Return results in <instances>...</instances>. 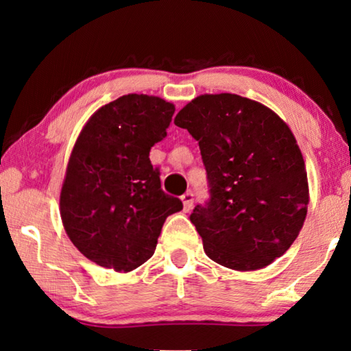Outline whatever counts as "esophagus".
I'll return each mask as SVG.
<instances>
[{"instance_id":"obj_1","label":"esophagus","mask_w":351,"mask_h":351,"mask_svg":"<svg viewBox=\"0 0 351 351\" xmlns=\"http://www.w3.org/2000/svg\"><path fill=\"white\" fill-rule=\"evenodd\" d=\"M182 203H184L185 210H190L193 208V193H191V191H186L185 195H182Z\"/></svg>"}]
</instances>
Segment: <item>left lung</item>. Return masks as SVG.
Here are the masks:
<instances>
[{"mask_svg":"<svg viewBox=\"0 0 351 351\" xmlns=\"http://www.w3.org/2000/svg\"><path fill=\"white\" fill-rule=\"evenodd\" d=\"M198 142L209 201L190 215L204 252L238 271L263 268L295 241L308 180L294 134L278 114L237 94H204L177 113Z\"/></svg>","mask_w":351,"mask_h":351,"instance_id":"obj_1","label":"left lung"}]
</instances>
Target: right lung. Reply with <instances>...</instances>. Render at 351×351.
<instances>
[{
	"label": "right lung",
	"mask_w": 351,
	"mask_h": 351,
	"mask_svg": "<svg viewBox=\"0 0 351 351\" xmlns=\"http://www.w3.org/2000/svg\"><path fill=\"white\" fill-rule=\"evenodd\" d=\"M176 107L128 94L88 119L71 150L60 191L70 241L100 267L132 271L153 256L167 215L184 208L161 190L152 147L166 137Z\"/></svg>",
	"instance_id": "right-lung-1"
}]
</instances>
